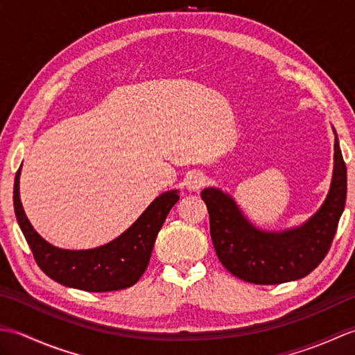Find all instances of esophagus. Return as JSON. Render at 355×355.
<instances>
[{
	"instance_id": "obj_1",
	"label": "esophagus",
	"mask_w": 355,
	"mask_h": 355,
	"mask_svg": "<svg viewBox=\"0 0 355 355\" xmlns=\"http://www.w3.org/2000/svg\"><path fill=\"white\" fill-rule=\"evenodd\" d=\"M205 184H206V177H205V173H201V172H193L192 175L187 178V187H189V189L193 192L200 191Z\"/></svg>"
}]
</instances>
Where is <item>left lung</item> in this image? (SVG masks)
Instances as JSON below:
<instances>
[{
	"instance_id": "left-lung-1",
	"label": "left lung",
	"mask_w": 355,
	"mask_h": 355,
	"mask_svg": "<svg viewBox=\"0 0 355 355\" xmlns=\"http://www.w3.org/2000/svg\"><path fill=\"white\" fill-rule=\"evenodd\" d=\"M336 134V131H334ZM218 259L233 276L256 285L305 277L325 258L346 202V164L336 135L334 171L327 200L305 224L284 232L256 229L230 195L215 187L201 192Z\"/></svg>"
}]
</instances>
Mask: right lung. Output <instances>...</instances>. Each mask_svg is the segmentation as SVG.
I'll return each mask as SVG.
<instances>
[{"instance_id": "1", "label": "right lung", "mask_w": 355, "mask_h": 355, "mask_svg": "<svg viewBox=\"0 0 355 355\" xmlns=\"http://www.w3.org/2000/svg\"><path fill=\"white\" fill-rule=\"evenodd\" d=\"M19 173L21 168L13 184L15 215L36 263L53 281L84 291H117L137 282L148 267L166 216L180 200L178 191L164 192L111 243L92 250H64L42 239L27 220L19 198Z\"/></svg>"}]
</instances>
